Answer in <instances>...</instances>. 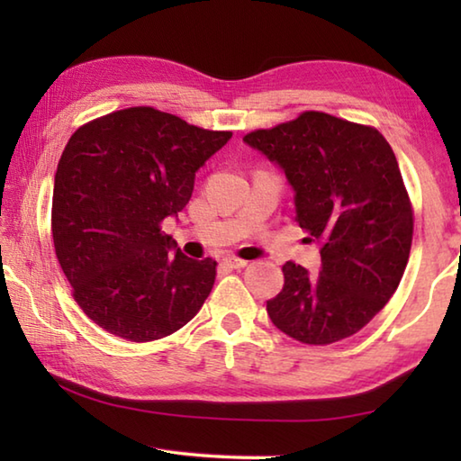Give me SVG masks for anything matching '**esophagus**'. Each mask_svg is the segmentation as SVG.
Listing matches in <instances>:
<instances>
[{
	"instance_id": "esophagus-1",
	"label": "esophagus",
	"mask_w": 461,
	"mask_h": 461,
	"mask_svg": "<svg viewBox=\"0 0 461 461\" xmlns=\"http://www.w3.org/2000/svg\"><path fill=\"white\" fill-rule=\"evenodd\" d=\"M223 264L230 268H244L248 267V260L238 258V256H228V258H223Z\"/></svg>"
}]
</instances>
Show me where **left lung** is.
I'll return each mask as SVG.
<instances>
[{
    "label": "left lung",
    "mask_w": 461,
    "mask_h": 461,
    "mask_svg": "<svg viewBox=\"0 0 461 461\" xmlns=\"http://www.w3.org/2000/svg\"><path fill=\"white\" fill-rule=\"evenodd\" d=\"M244 142L285 170L296 221L321 252L319 275L285 264L283 291L267 301L272 323L309 346L357 333L394 294L411 254L412 205L393 148L376 128L323 112Z\"/></svg>",
    "instance_id": "8db88e82"
}]
</instances>
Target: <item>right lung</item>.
<instances>
[{
    "label": "right lung",
    "instance_id": "obj_1",
    "mask_svg": "<svg viewBox=\"0 0 461 461\" xmlns=\"http://www.w3.org/2000/svg\"><path fill=\"white\" fill-rule=\"evenodd\" d=\"M230 138L140 105L68 140L54 175L52 240L77 305L101 330L142 343L199 313L217 262L173 254L162 221L189 203L194 173Z\"/></svg>",
    "mask_w": 461,
    "mask_h": 461
}]
</instances>
